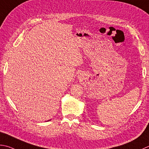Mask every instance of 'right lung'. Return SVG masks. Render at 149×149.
Listing matches in <instances>:
<instances>
[{"mask_svg": "<svg viewBox=\"0 0 149 149\" xmlns=\"http://www.w3.org/2000/svg\"><path fill=\"white\" fill-rule=\"evenodd\" d=\"M50 120H51V119H49V120H48V121H50Z\"/></svg>", "mask_w": 149, "mask_h": 149, "instance_id": "add662e5", "label": "right lung"}]
</instances>
